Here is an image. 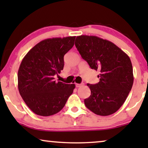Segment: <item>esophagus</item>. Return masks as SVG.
<instances>
[{"mask_svg": "<svg viewBox=\"0 0 148 148\" xmlns=\"http://www.w3.org/2000/svg\"><path fill=\"white\" fill-rule=\"evenodd\" d=\"M83 84H75V86L76 88H79V87L82 86Z\"/></svg>", "mask_w": 148, "mask_h": 148, "instance_id": "obj_1", "label": "esophagus"}]
</instances>
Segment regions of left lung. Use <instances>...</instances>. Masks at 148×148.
I'll return each mask as SVG.
<instances>
[{
  "instance_id": "8db88e82",
  "label": "left lung",
  "mask_w": 148,
  "mask_h": 148,
  "mask_svg": "<svg viewBox=\"0 0 148 148\" xmlns=\"http://www.w3.org/2000/svg\"><path fill=\"white\" fill-rule=\"evenodd\" d=\"M75 44L90 68L100 71V82L87 84L91 95L84 100L86 106L100 116L116 112L133 86V66L129 56L112 42L97 36H77Z\"/></svg>"
}]
</instances>
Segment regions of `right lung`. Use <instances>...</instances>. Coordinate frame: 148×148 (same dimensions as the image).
Wrapping results in <instances>:
<instances>
[{"instance_id":"right-lung-1","label":"right lung","mask_w":148,"mask_h":148,"mask_svg":"<svg viewBox=\"0 0 148 148\" xmlns=\"http://www.w3.org/2000/svg\"><path fill=\"white\" fill-rule=\"evenodd\" d=\"M75 36L42 40L23 58L18 71V89L32 112L43 116L63 108L75 84L56 82L54 75L64 67V56L74 45Z\"/></svg>"}]
</instances>
